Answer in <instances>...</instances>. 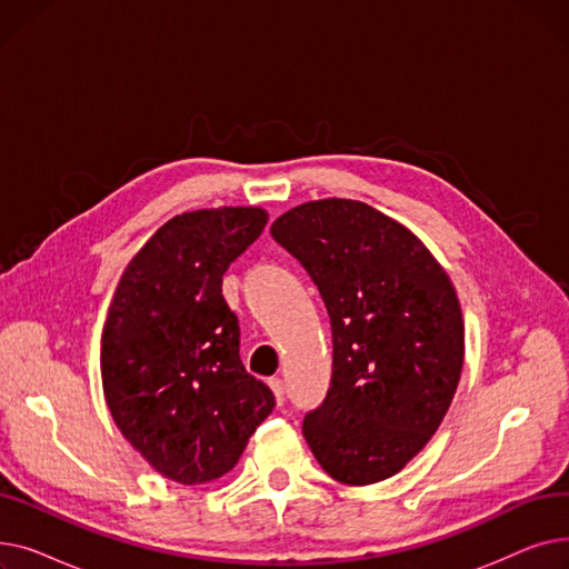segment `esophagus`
<instances>
[{"instance_id":"1","label":"esophagus","mask_w":569,"mask_h":569,"mask_svg":"<svg viewBox=\"0 0 569 569\" xmlns=\"http://www.w3.org/2000/svg\"><path fill=\"white\" fill-rule=\"evenodd\" d=\"M269 387H272V392H274V397H277V403L281 406V403H283V397H286L283 380H281V378H272V380H269Z\"/></svg>"}]
</instances>
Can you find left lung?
<instances>
[{"label":"left lung","instance_id":"left-lung-1","mask_svg":"<svg viewBox=\"0 0 569 569\" xmlns=\"http://www.w3.org/2000/svg\"><path fill=\"white\" fill-rule=\"evenodd\" d=\"M307 269L332 327V380L305 438L341 485L399 472L431 440L463 367L455 286L408 228L343 198L305 202L272 223Z\"/></svg>","mask_w":569,"mask_h":569}]
</instances>
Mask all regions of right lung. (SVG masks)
Instances as JSON below:
<instances>
[{
	"label": "right lung",
	"mask_w": 569,
	"mask_h": 569,
	"mask_svg": "<svg viewBox=\"0 0 569 569\" xmlns=\"http://www.w3.org/2000/svg\"><path fill=\"white\" fill-rule=\"evenodd\" d=\"M258 207L170 219L136 253L101 337L112 420L168 480L202 485L232 470L274 410L239 360V325L221 295L226 269L260 237Z\"/></svg>",
	"instance_id": "obj_1"
}]
</instances>
